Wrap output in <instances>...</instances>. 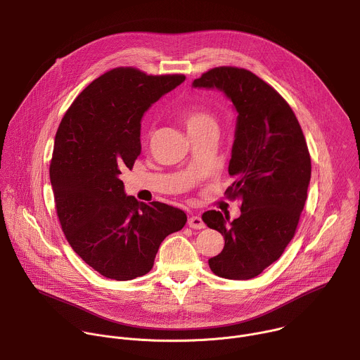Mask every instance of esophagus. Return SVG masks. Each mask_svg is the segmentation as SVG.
I'll return each mask as SVG.
<instances>
[{
	"label": "esophagus",
	"mask_w": 360,
	"mask_h": 360,
	"mask_svg": "<svg viewBox=\"0 0 360 360\" xmlns=\"http://www.w3.org/2000/svg\"><path fill=\"white\" fill-rule=\"evenodd\" d=\"M188 225L192 229H203L205 228V224H203V221H202V218L199 215L189 217L188 218Z\"/></svg>",
	"instance_id": "34e87169"
}]
</instances>
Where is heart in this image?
<instances>
[{"instance_id": "b5f03b06", "label": "heart", "mask_w": 360, "mask_h": 360, "mask_svg": "<svg viewBox=\"0 0 360 360\" xmlns=\"http://www.w3.org/2000/svg\"><path fill=\"white\" fill-rule=\"evenodd\" d=\"M181 118H182V121H184L189 134L196 132V131L202 129L203 127H207L210 124H215L212 115L207 110H203L198 105L185 107L181 111Z\"/></svg>"}]
</instances>
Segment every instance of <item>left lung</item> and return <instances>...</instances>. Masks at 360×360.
Instances as JSON below:
<instances>
[{"mask_svg": "<svg viewBox=\"0 0 360 360\" xmlns=\"http://www.w3.org/2000/svg\"><path fill=\"white\" fill-rule=\"evenodd\" d=\"M193 86L218 88L238 111L228 199H240V217L207 211L202 221L222 233V252L208 261L226 279L258 276L276 262L296 233L311 181V155L299 121L285 98L253 72L217 67Z\"/></svg>", "mask_w": 360, "mask_h": 360, "instance_id": "left-lung-1", "label": "left lung"}]
</instances>
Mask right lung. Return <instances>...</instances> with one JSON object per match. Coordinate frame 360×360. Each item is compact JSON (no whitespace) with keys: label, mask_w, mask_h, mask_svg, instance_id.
Listing matches in <instances>:
<instances>
[{"label":"right lung","mask_w":360,"mask_h":360,"mask_svg":"<svg viewBox=\"0 0 360 360\" xmlns=\"http://www.w3.org/2000/svg\"><path fill=\"white\" fill-rule=\"evenodd\" d=\"M184 81L114 68L75 98L58 127L49 165L57 217L75 253L102 276L148 274L162 240L186 224L179 208L127 196L120 179L141 153L143 112Z\"/></svg>","instance_id":"1"}]
</instances>
